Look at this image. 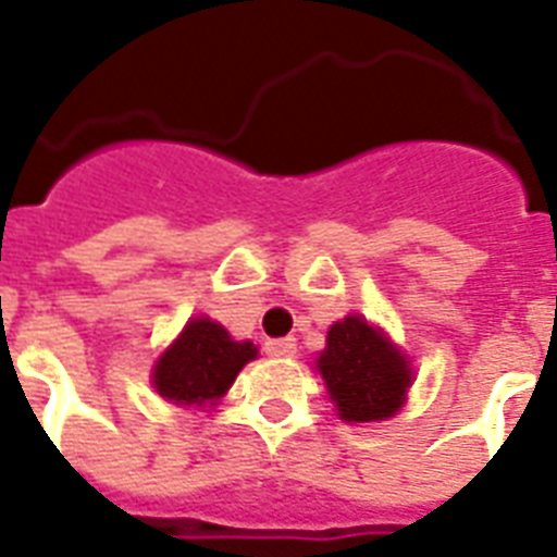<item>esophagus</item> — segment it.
Returning a JSON list of instances; mask_svg holds the SVG:
<instances>
[{
    "label": "esophagus",
    "mask_w": 557,
    "mask_h": 557,
    "mask_svg": "<svg viewBox=\"0 0 557 557\" xmlns=\"http://www.w3.org/2000/svg\"><path fill=\"white\" fill-rule=\"evenodd\" d=\"M265 352L271 358H292L297 356V341L295 338H271L265 341Z\"/></svg>",
    "instance_id": "1"
}]
</instances>
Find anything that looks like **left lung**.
<instances>
[{"instance_id":"1","label":"left lung","mask_w":557,"mask_h":557,"mask_svg":"<svg viewBox=\"0 0 557 557\" xmlns=\"http://www.w3.org/2000/svg\"><path fill=\"white\" fill-rule=\"evenodd\" d=\"M330 396L347 422H379L401 407L410 387L405 356L379 330L349 314L330 330L318 358Z\"/></svg>"}]
</instances>
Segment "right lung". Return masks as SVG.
<instances>
[{
    "mask_svg": "<svg viewBox=\"0 0 557 557\" xmlns=\"http://www.w3.org/2000/svg\"><path fill=\"white\" fill-rule=\"evenodd\" d=\"M257 356L251 341L236 344L219 323L196 318L173 347L159 358L152 384L176 405H205L225 396L236 372Z\"/></svg>",
    "mask_w": 557,
    "mask_h": 557,
    "instance_id": "1",
    "label": "right lung"
}]
</instances>
